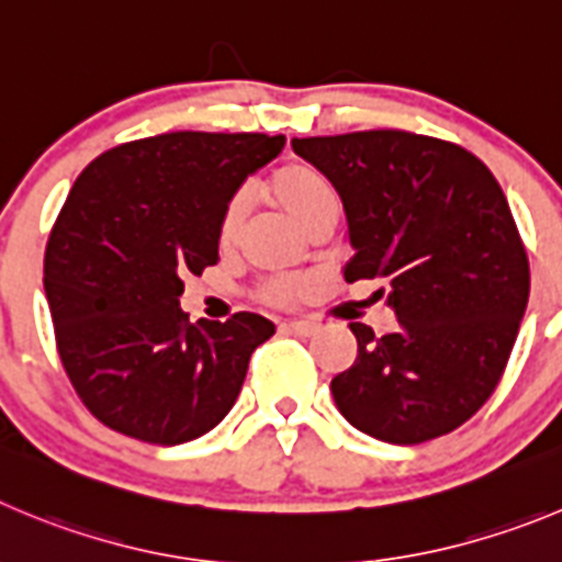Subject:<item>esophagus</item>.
Segmentation results:
<instances>
[{"label": "esophagus", "mask_w": 562, "mask_h": 562, "mask_svg": "<svg viewBox=\"0 0 562 562\" xmlns=\"http://www.w3.org/2000/svg\"><path fill=\"white\" fill-rule=\"evenodd\" d=\"M282 333L299 335V338H311V335L318 333V324H313V322H288V324H282Z\"/></svg>", "instance_id": "1"}]
</instances>
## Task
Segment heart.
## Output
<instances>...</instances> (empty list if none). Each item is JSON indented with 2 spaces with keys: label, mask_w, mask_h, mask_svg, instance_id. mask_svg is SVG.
<instances>
[{
  "label": "heart",
  "mask_w": 562,
  "mask_h": 562,
  "mask_svg": "<svg viewBox=\"0 0 562 562\" xmlns=\"http://www.w3.org/2000/svg\"><path fill=\"white\" fill-rule=\"evenodd\" d=\"M271 199L285 210L288 216L305 229L307 235L316 227H322L324 222H338L340 216V193L333 186L324 171H318L311 162H285L282 169H277L269 180ZM246 202L244 193H235L229 196V202L224 204L222 222H218V244L224 249L238 244L240 229L246 222ZM305 291V282L291 280V277H280V280H269L260 288V299L269 302V305H291L293 299L302 296Z\"/></svg>",
  "instance_id": "obj_1"
}]
</instances>
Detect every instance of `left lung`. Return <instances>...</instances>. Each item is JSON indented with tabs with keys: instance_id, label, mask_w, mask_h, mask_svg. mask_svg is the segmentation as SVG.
Here are the masks:
<instances>
[{
	"instance_id": "8db88e82",
	"label": "left lung",
	"mask_w": 562,
	"mask_h": 562,
	"mask_svg": "<svg viewBox=\"0 0 562 562\" xmlns=\"http://www.w3.org/2000/svg\"><path fill=\"white\" fill-rule=\"evenodd\" d=\"M291 146L338 188L346 282H387L400 322L382 338L349 324L358 360L329 385L335 405L400 447L452 432L496 391L527 311V251L499 182L463 146L405 130Z\"/></svg>"
}]
</instances>
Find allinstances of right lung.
Listing matches in <instances>:
<instances>
[{
    "mask_svg": "<svg viewBox=\"0 0 562 562\" xmlns=\"http://www.w3.org/2000/svg\"><path fill=\"white\" fill-rule=\"evenodd\" d=\"M282 146L285 135L162 133L77 177L46 244L44 291L63 369L104 427L177 447L235 405L274 324L257 313L191 324L182 277L216 263L224 204Z\"/></svg>",
    "mask_w": 562,
    "mask_h": 562,
    "instance_id": "add662e5",
    "label": "right lung"
}]
</instances>
